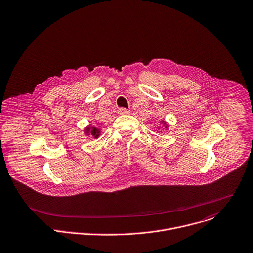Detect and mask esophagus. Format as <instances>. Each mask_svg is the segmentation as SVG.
Returning a JSON list of instances; mask_svg holds the SVG:
<instances>
[{"label": "esophagus", "mask_w": 253, "mask_h": 253, "mask_svg": "<svg viewBox=\"0 0 253 253\" xmlns=\"http://www.w3.org/2000/svg\"><path fill=\"white\" fill-rule=\"evenodd\" d=\"M129 110L128 109H126V108H123V107H121V108H119L118 109V113L119 114H121V115H126V114H129Z\"/></svg>", "instance_id": "esophagus-1"}]
</instances>
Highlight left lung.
Masks as SVG:
<instances>
[{"instance_id": "left-lung-1", "label": "left lung", "mask_w": 253, "mask_h": 253, "mask_svg": "<svg viewBox=\"0 0 253 253\" xmlns=\"http://www.w3.org/2000/svg\"><path fill=\"white\" fill-rule=\"evenodd\" d=\"M167 127H168V126H167V125H166V128H167Z\"/></svg>"}]
</instances>
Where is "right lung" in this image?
Returning a JSON list of instances; mask_svg holds the SVG:
<instances>
[{
    "instance_id": "obj_1",
    "label": "right lung",
    "mask_w": 253,
    "mask_h": 253,
    "mask_svg": "<svg viewBox=\"0 0 253 253\" xmlns=\"http://www.w3.org/2000/svg\"><path fill=\"white\" fill-rule=\"evenodd\" d=\"M85 133L87 135H92L94 138H98V136L100 135V130L95 128V127H92L91 125H89L88 127H86Z\"/></svg>"
}]
</instances>
